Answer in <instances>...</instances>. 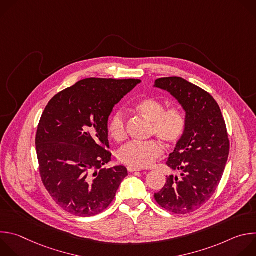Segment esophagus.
Returning a JSON list of instances; mask_svg holds the SVG:
<instances>
[{
  "label": "esophagus",
  "mask_w": 256,
  "mask_h": 256,
  "mask_svg": "<svg viewBox=\"0 0 256 256\" xmlns=\"http://www.w3.org/2000/svg\"><path fill=\"white\" fill-rule=\"evenodd\" d=\"M128 172H134V171H142V168H136L132 166H128Z\"/></svg>",
  "instance_id": "obj_1"
}]
</instances>
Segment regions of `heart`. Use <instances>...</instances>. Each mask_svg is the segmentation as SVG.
<instances>
[{
	"label": "heart",
	"mask_w": 256,
	"mask_h": 256,
	"mask_svg": "<svg viewBox=\"0 0 256 256\" xmlns=\"http://www.w3.org/2000/svg\"><path fill=\"white\" fill-rule=\"evenodd\" d=\"M136 110L152 122L151 134L157 136L169 147L177 144L186 130V116L178 106L165 108L163 101L146 97L138 100ZM108 132L116 142L126 138V120L122 112H116L109 120ZM164 153L162 144L158 140L148 142H130L118 151V160L136 168L152 166Z\"/></svg>",
	"instance_id": "obj_1"
}]
</instances>
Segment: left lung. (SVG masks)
Instances as JSON below:
<instances>
[{
	"mask_svg": "<svg viewBox=\"0 0 256 256\" xmlns=\"http://www.w3.org/2000/svg\"><path fill=\"white\" fill-rule=\"evenodd\" d=\"M155 87L178 100L186 112L188 126L167 161L181 174L167 177L154 198L163 208L184 214L200 208L216 190L229 156V136L220 107L204 89L180 77L157 79Z\"/></svg>",
	"mask_w": 256,
	"mask_h": 256,
	"instance_id": "obj_1",
	"label": "left lung"
}]
</instances>
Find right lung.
<instances>
[{
	"label": "right lung",
	"instance_id": "1",
	"mask_svg": "<svg viewBox=\"0 0 256 256\" xmlns=\"http://www.w3.org/2000/svg\"><path fill=\"white\" fill-rule=\"evenodd\" d=\"M140 80L88 78L54 95L40 118L35 144L42 184L68 212L92 216L106 210L128 175L112 160L107 122L116 104Z\"/></svg>",
	"mask_w": 256,
	"mask_h": 256
}]
</instances>
